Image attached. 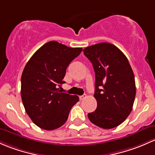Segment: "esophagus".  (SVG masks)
<instances>
[{
    "label": "esophagus",
    "instance_id": "obj_1",
    "mask_svg": "<svg viewBox=\"0 0 155 155\" xmlns=\"http://www.w3.org/2000/svg\"><path fill=\"white\" fill-rule=\"evenodd\" d=\"M87 98V95H81V96L79 97V98H80V100H81V101H83V100L84 99V98Z\"/></svg>",
    "mask_w": 155,
    "mask_h": 155
}]
</instances>
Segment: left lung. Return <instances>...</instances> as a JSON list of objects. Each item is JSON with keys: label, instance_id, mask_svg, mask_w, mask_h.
Listing matches in <instances>:
<instances>
[{"label": "left lung", "instance_id": "obj_1", "mask_svg": "<svg viewBox=\"0 0 155 155\" xmlns=\"http://www.w3.org/2000/svg\"><path fill=\"white\" fill-rule=\"evenodd\" d=\"M95 73L97 108L88 113L92 123L101 128L117 127L127 119L136 95L134 74L125 55L114 45L101 42L84 49Z\"/></svg>", "mask_w": 155, "mask_h": 155}]
</instances>
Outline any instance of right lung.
<instances>
[{"mask_svg": "<svg viewBox=\"0 0 155 155\" xmlns=\"http://www.w3.org/2000/svg\"><path fill=\"white\" fill-rule=\"evenodd\" d=\"M82 48H69L51 41L38 49L27 63L21 75V95L26 113L38 127L47 130L64 125L77 95L61 92L69 63Z\"/></svg>", "mask_w": 155, "mask_h": 155, "instance_id": "right-lung-1", "label": "right lung"}]
</instances>
